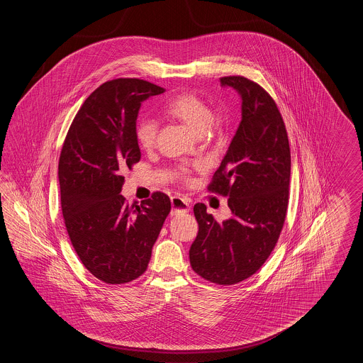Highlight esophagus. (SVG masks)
I'll return each mask as SVG.
<instances>
[{
  "mask_svg": "<svg viewBox=\"0 0 363 363\" xmlns=\"http://www.w3.org/2000/svg\"><path fill=\"white\" fill-rule=\"evenodd\" d=\"M172 207H173L172 211L173 213H186L190 211L189 203L185 199L177 197V196L172 197Z\"/></svg>",
  "mask_w": 363,
  "mask_h": 363,
  "instance_id": "obj_1",
  "label": "esophagus"
}]
</instances>
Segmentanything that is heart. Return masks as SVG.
Listing matches in <instances>:
<instances>
[{
    "label": "heart",
    "instance_id": "obj_1",
    "mask_svg": "<svg viewBox=\"0 0 363 363\" xmlns=\"http://www.w3.org/2000/svg\"><path fill=\"white\" fill-rule=\"evenodd\" d=\"M164 113L177 121L185 123L194 133H212L216 132L222 122L216 117L211 107L200 96L193 92H182L172 98L166 106ZM136 140L138 147L148 151L154 148L157 138V123L151 118H143L136 125ZM199 169V164H193ZM189 166H179L175 172L178 179L188 182L190 175Z\"/></svg>",
    "mask_w": 363,
    "mask_h": 363
}]
</instances>
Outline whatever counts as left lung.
<instances>
[{
  "label": "left lung",
  "mask_w": 363,
  "mask_h": 363,
  "mask_svg": "<svg viewBox=\"0 0 363 363\" xmlns=\"http://www.w3.org/2000/svg\"><path fill=\"white\" fill-rule=\"evenodd\" d=\"M220 83L241 95L242 121L208 190L228 197L233 216L219 223L196 204L199 233L189 259L197 275L230 286L255 275L277 246L289 207L291 154L272 96L243 76Z\"/></svg>",
  "instance_id": "left-lung-1"
}]
</instances>
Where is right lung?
<instances>
[{
	"label": "right lung",
	"mask_w": 363,
	"mask_h": 363,
	"mask_svg": "<svg viewBox=\"0 0 363 363\" xmlns=\"http://www.w3.org/2000/svg\"><path fill=\"white\" fill-rule=\"evenodd\" d=\"M164 88L141 79H114L88 98L64 141L58 179L72 246L86 269L107 284L141 277L172 203L154 191L140 206L122 197V172L141 152L136 120L141 102Z\"/></svg>",
	"instance_id": "add662e5"
}]
</instances>
